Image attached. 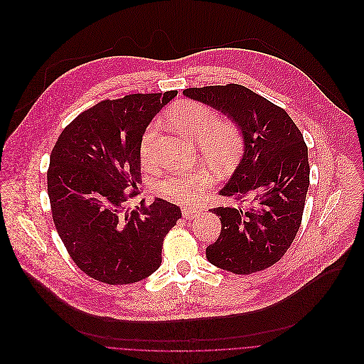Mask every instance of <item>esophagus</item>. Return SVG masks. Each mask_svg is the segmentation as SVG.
Returning a JSON list of instances; mask_svg holds the SVG:
<instances>
[{"label": "esophagus", "mask_w": 364, "mask_h": 364, "mask_svg": "<svg viewBox=\"0 0 364 364\" xmlns=\"http://www.w3.org/2000/svg\"><path fill=\"white\" fill-rule=\"evenodd\" d=\"M182 216L185 220H193V218L199 216V210L193 209V208H183L182 209Z\"/></svg>", "instance_id": "1"}]
</instances>
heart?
<instances>
[{
  "label": "heart",
  "instance_id": "heart-1",
  "mask_svg": "<svg viewBox=\"0 0 364 364\" xmlns=\"http://www.w3.org/2000/svg\"><path fill=\"white\" fill-rule=\"evenodd\" d=\"M168 120L183 136L199 141L202 156L215 166L230 165L240 154L242 146L240 126L231 120L218 122L215 110L200 102L182 100L173 105ZM156 132L158 124L152 123L140 140L139 154L143 162H149L152 158ZM210 183L212 173L206 168H195L164 179L159 183V192L169 200L186 205L193 203Z\"/></svg>",
  "mask_w": 364,
  "mask_h": 364
}]
</instances>
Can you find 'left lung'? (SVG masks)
Segmentation results:
<instances>
[{"instance_id": "left-lung-1", "label": "left lung", "mask_w": 364, "mask_h": 364, "mask_svg": "<svg viewBox=\"0 0 364 364\" xmlns=\"http://www.w3.org/2000/svg\"><path fill=\"white\" fill-rule=\"evenodd\" d=\"M223 112L241 129L244 155L220 195L251 200V208H212L221 234L206 258L234 274L262 271L282 258L301 225L310 185L309 149L287 112L241 85L183 90Z\"/></svg>"}]
</instances>
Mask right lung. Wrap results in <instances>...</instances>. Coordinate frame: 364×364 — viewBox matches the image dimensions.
<instances>
[{
    "label": "right lung",
    "mask_w": 364,
    "mask_h": 364,
    "mask_svg": "<svg viewBox=\"0 0 364 364\" xmlns=\"http://www.w3.org/2000/svg\"><path fill=\"white\" fill-rule=\"evenodd\" d=\"M176 95L103 100L73 120L51 151L47 191L55 230L75 264L100 282L123 285L154 274L164 238L182 215L161 198L127 208L140 195L141 136Z\"/></svg>",
    "instance_id": "right-lung-1"
}]
</instances>
